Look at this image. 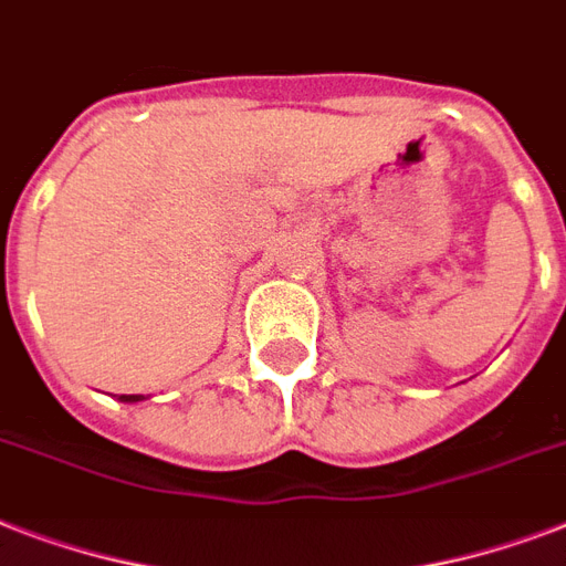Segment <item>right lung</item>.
Returning a JSON list of instances; mask_svg holds the SVG:
<instances>
[{
	"instance_id": "1",
	"label": "right lung",
	"mask_w": 566,
	"mask_h": 566,
	"mask_svg": "<svg viewBox=\"0 0 566 566\" xmlns=\"http://www.w3.org/2000/svg\"><path fill=\"white\" fill-rule=\"evenodd\" d=\"M140 399H146V396H140V394H123V396H119V402H140Z\"/></svg>"
}]
</instances>
